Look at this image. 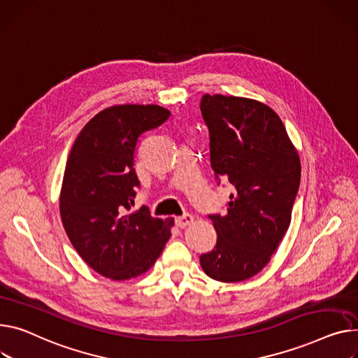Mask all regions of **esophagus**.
Returning a JSON list of instances; mask_svg holds the SVG:
<instances>
[{"instance_id": "34e87169", "label": "esophagus", "mask_w": 358, "mask_h": 358, "mask_svg": "<svg viewBox=\"0 0 358 358\" xmlns=\"http://www.w3.org/2000/svg\"><path fill=\"white\" fill-rule=\"evenodd\" d=\"M193 222H194V217L192 216V214H184V216L176 217V226H177V227H181V229L189 226Z\"/></svg>"}]
</instances>
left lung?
<instances>
[{
    "label": "left lung",
    "mask_w": 358,
    "mask_h": 358,
    "mask_svg": "<svg viewBox=\"0 0 358 358\" xmlns=\"http://www.w3.org/2000/svg\"><path fill=\"white\" fill-rule=\"evenodd\" d=\"M216 178L227 180V214H213L217 243L200 256L207 276L246 280L264 269L287 233L301 181V161L278 113L255 99L204 94Z\"/></svg>",
    "instance_id": "obj_1"
}]
</instances>
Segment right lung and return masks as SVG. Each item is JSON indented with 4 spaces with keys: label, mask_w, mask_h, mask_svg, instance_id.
Here are the masks:
<instances>
[{
    "label": "right lung",
    "mask_w": 358,
    "mask_h": 358,
    "mask_svg": "<svg viewBox=\"0 0 358 358\" xmlns=\"http://www.w3.org/2000/svg\"><path fill=\"white\" fill-rule=\"evenodd\" d=\"M158 105H116L94 115L70 150L60 216L70 243L99 275L125 280L145 273L169 242L174 219L132 211L139 187L134 157L141 135L170 117Z\"/></svg>",
    "instance_id": "obj_1"
}]
</instances>
